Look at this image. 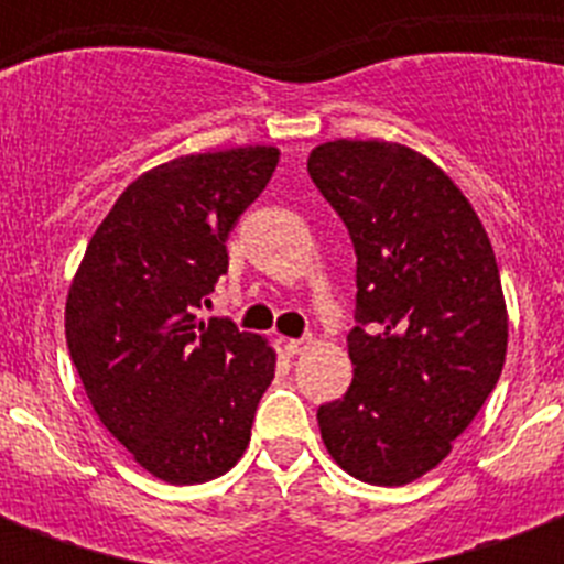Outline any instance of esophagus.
I'll use <instances>...</instances> for the list:
<instances>
[{"mask_svg":"<svg viewBox=\"0 0 564 564\" xmlns=\"http://www.w3.org/2000/svg\"><path fill=\"white\" fill-rule=\"evenodd\" d=\"M310 336H304V339H283V351L290 354V357H299V354H304L310 348Z\"/></svg>","mask_w":564,"mask_h":564,"instance_id":"obj_1","label":"esophagus"}]
</instances>
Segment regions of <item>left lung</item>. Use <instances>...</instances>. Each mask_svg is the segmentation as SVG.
Returning <instances> with one entry per match:
<instances>
[{"label":"left lung","mask_w":564,"mask_h":564,"mask_svg":"<svg viewBox=\"0 0 564 564\" xmlns=\"http://www.w3.org/2000/svg\"><path fill=\"white\" fill-rule=\"evenodd\" d=\"M307 172L357 251L354 383L318 406L327 454L371 486L433 471L507 360L509 316L489 234L463 189L386 140L316 145Z\"/></svg>","instance_id":"8db88e82"}]
</instances>
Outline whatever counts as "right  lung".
<instances>
[{"instance_id": "1", "label": "right lung", "mask_w": 564, "mask_h": 564, "mask_svg": "<svg viewBox=\"0 0 564 564\" xmlns=\"http://www.w3.org/2000/svg\"><path fill=\"white\" fill-rule=\"evenodd\" d=\"M278 158L274 145H246L143 172L69 283L66 345L93 410L137 465L172 486L239 463L274 377L269 339L195 313L228 272L225 239Z\"/></svg>"}]
</instances>
